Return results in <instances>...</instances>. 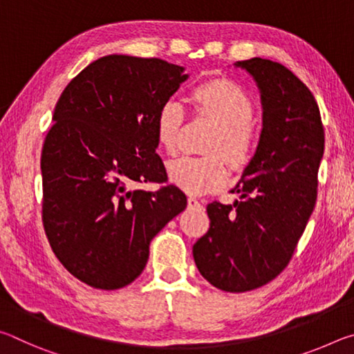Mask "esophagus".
Segmentation results:
<instances>
[{"label":"esophagus","instance_id":"obj_1","mask_svg":"<svg viewBox=\"0 0 354 354\" xmlns=\"http://www.w3.org/2000/svg\"><path fill=\"white\" fill-rule=\"evenodd\" d=\"M187 206H189V207H201V203H200L198 200H196V198H194V196H189Z\"/></svg>","mask_w":354,"mask_h":354}]
</instances>
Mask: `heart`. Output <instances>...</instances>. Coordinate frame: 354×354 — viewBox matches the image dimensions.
<instances>
[{
	"instance_id": "b5f03b06",
	"label": "heart",
	"mask_w": 354,
	"mask_h": 354,
	"mask_svg": "<svg viewBox=\"0 0 354 354\" xmlns=\"http://www.w3.org/2000/svg\"><path fill=\"white\" fill-rule=\"evenodd\" d=\"M196 109L217 124L205 147L207 156H181L167 164L170 181L192 195H201L221 187L226 181L224 158L234 170H242L253 159L257 136L251 122L254 106L241 86L218 80L203 84L194 92ZM184 123V107L176 98L165 100L156 115L158 143L167 153H176ZM222 157L220 158L219 156Z\"/></svg>"
}]
</instances>
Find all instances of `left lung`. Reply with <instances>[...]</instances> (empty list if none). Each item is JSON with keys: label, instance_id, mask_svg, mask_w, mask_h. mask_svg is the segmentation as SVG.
I'll use <instances>...</instances> for the list:
<instances>
[{"label": "left lung", "instance_id": "8db88e82", "mask_svg": "<svg viewBox=\"0 0 354 354\" xmlns=\"http://www.w3.org/2000/svg\"><path fill=\"white\" fill-rule=\"evenodd\" d=\"M261 93L262 131L232 205H207L211 227L194 245L203 278L225 292L270 283L289 263L317 200L325 149L319 106L289 68L268 59L239 61Z\"/></svg>", "mask_w": 354, "mask_h": 354}]
</instances>
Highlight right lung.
<instances>
[{"instance_id":"obj_1","label":"right lung","mask_w":354,"mask_h":354,"mask_svg":"<svg viewBox=\"0 0 354 354\" xmlns=\"http://www.w3.org/2000/svg\"><path fill=\"white\" fill-rule=\"evenodd\" d=\"M187 77L162 59L111 55L87 65L57 101L40 159L41 218L57 259L95 289L133 283L151 239L187 206L176 185L131 189L165 183L156 115Z\"/></svg>"}]
</instances>
